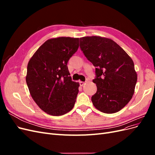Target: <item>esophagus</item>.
Here are the masks:
<instances>
[{"instance_id":"esophagus-1","label":"esophagus","mask_w":155,"mask_h":155,"mask_svg":"<svg viewBox=\"0 0 155 155\" xmlns=\"http://www.w3.org/2000/svg\"><path fill=\"white\" fill-rule=\"evenodd\" d=\"M79 85H80V86H83L84 84H85V82H83V81H79Z\"/></svg>"}]
</instances>
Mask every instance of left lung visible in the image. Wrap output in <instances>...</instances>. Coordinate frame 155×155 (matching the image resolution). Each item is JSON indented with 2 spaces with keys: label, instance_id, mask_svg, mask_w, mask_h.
Listing matches in <instances>:
<instances>
[{
  "label": "left lung",
  "instance_id": "obj_1",
  "mask_svg": "<svg viewBox=\"0 0 155 155\" xmlns=\"http://www.w3.org/2000/svg\"><path fill=\"white\" fill-rule=\"evenodd\" d=\"M79 46L96 67L97 91L91 100L97 110L118 112L132 98L137 81L133 61L114 41L97 36L79 39Z\"/></svg>",
  "mask_w": 155,
  "mask_h": 155
}]
</instances>
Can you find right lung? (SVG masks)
<instances>
[{
	"mask_svg": "<svg viewBox=\"0 0 155 155\" xmlns=\"http://www.w3.org/2000/svg\"><path fill=\"white\" fill-rule=\"evenodd\" d=\"M79 48V38L58 37L46 41L27 67L26 81L30 94L41 109L52 116L71 110L79 92L67 67Z\"/></svg>",
	"mask_w": 155,
	"mask_h": 155,
	"instance_id": "right-lung-1",
	"label": "right lung"
}]
</instances>
